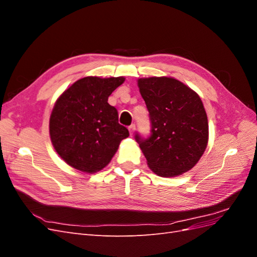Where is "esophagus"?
<instances>
[{
	"instance_id": "obj_1",
	"label": "esophagus",
	"mask_w": 257,
	"mask_h": 257,
	"mask_svg": "<svg viewBox=\"0 0 257 257\" xmlns=\"http://www.w3.org/2000/svg\"><path fill=\"white\" fill-rule=\"evenodd\" d=\"M135 130H136V126H135V124H132V125H130L128 126V131H130V134L132 135L135 132Z\"/></svg>"
}]
</instances>
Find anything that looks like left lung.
I'll use <instances>...</instances> for the list:
<instances>
[{
    "label": "left lung",
    "instance_id": "1",
    "mask_svg": "<svg viewBox=\"0 0 257 257\" xmlns=\"http://www.w3.org/2000/svg\"><path fill=\"white\" fill-rule=\"evenodd\" d=\"M151 124L150 135L135 134L148 165L161 177H175L199 161L208 143V120L200 97L177 79L138 80Z\"/></svg>",
    "mask_w": 257,
    "mask_h": 257
}]
</instances>
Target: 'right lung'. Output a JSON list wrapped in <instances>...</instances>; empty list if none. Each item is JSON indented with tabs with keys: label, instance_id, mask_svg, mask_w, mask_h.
<instances>
[{
	"label": "right lung",
	"instance_id": "obj_1",
	"mask_svg": "<svg viewBox=\"0 0 257 257\" xmlns=\"http://www.w3.org/2000/svg\"><path fill=\"white\" fill-rule=\"evenodd\" d=\"M123 81V77H84L58 98L50 116V138L69 166L96 173L128 137V130L119 123L118 110L108 104V97Z\"/></svg>",
	"mask_w": 257,
	"mask_h": 257
}]
</instances>
